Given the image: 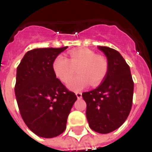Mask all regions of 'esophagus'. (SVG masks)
I'll return each instance as SVG.
<instances>
[{
    "label": "esophagus",
    "instance_id": "esophagus-1",
    "mask_svg": "<svg viewBox=\"0 0 152 152\" xmlns=\"http://www.w3.org/2000/svg\"><path fill=\"white\" fill-rule=\"evenodd\" d=\"M76 97H77V99H80L81 98H82V94H81L80 92L76 93Z\"/></svg>",
    "mask_w": 152,
    "mask_h": 152
}]
</instances>
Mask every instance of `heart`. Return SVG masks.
Instances as JSON below:
<instances>
[{
    "label": "heart",
    "mask_w": 152,
    "mask_h": 152,
    "mask_svg": "<svg viewBox=\"0 0 152 152\" xmlns=\"http://www.w3.org/2000/svg\"><path fill=\"white\" fill-rule=\"evenodd\" d=\"M78 76L71 79L66 84L71 90H81L91 82L97 85L102 81L107 72V62L103 57L98 56L94 51L88 49L73 50L70 53V59L59 54L53 60V71L57 78L66 82L73 76L75 68Z\"/></svg>",
    "instance_id": "obj_1"
}]
</instances>
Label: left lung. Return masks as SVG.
<instances>
[{"mask_svg": "<svg viewBox=\"0 0 152 152\" xmlns=\"http://www.w3.org/2000/svg\"><path fill=\"white\" fill-rule=\"evenodd\" d=\"M107 60V72L103 82L89 92L82 94L87 104L86 117L91 129L108 134L121 127L130 112L134 81L130 68L115 50L98 46Z\"/></svg>", "mask_w": 152, "mask_h": 152, "instance_id": "left-lung-1", "label": "left lung"}]
</instances>
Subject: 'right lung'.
Wrapping results in <instances>:
<instances>
[{"mask_svg":"<svg viewBox=\"0 0 152 152\" xmlns=\"http://www.w3.org/2000/svg\"><path fill=\"white\" fill-rule=\"evenodd\" d=\"M34 49L25 53L17 67L15 92L23 120L35 134L51 138L66 129L76 94L53 72V60L66 50Z\"/></svg>","mask_w":152,"mask_h":152,"instance_id":"obj_1","label":"right lung"}]
</instances>
